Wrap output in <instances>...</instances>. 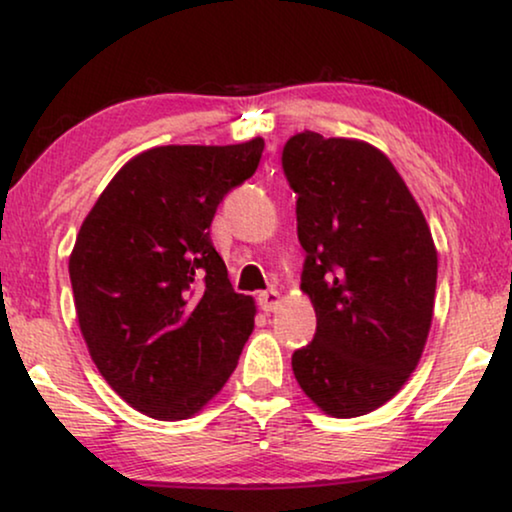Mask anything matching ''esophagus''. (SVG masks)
<instances>
[{
	"instance_id": "esophagus-1",
	"label": "esophagus",
	"mask_w": 512,
	"mask_h": 512,
	"mask_svg": "<svg viewBox=\"0 0 512 512\" xmlns=\"http://www.w3.org/2000/svg\"><path fill=\"white\" fill-rule=\"evenodd\" d=\"M279 303H282V296H279V291L275 289L258 293V305H261L263 312H275Z\"/></svg>"
}]
</instances>
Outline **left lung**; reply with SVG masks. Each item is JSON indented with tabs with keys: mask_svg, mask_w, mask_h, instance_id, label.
<instances>
[{
	"mask_svg": "<svg viewBox=\"0 0 512 512\" xmlns=\"http://www.w3.org/2000/svg\"><path fill=\"white\" fill-rule=\"evenodd\" d=\"M298 195L303 289L317 312L293 375L331 417L368 415L422 359L436 300L438 251L401 174L373 144L305 130L284 146Z\"/></svg>",
	"mask_w": 512,
	"mask_h": 512,
	"instance_id": "obj_1",
	"label": "left lung"
}]
</instances>
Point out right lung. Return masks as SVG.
Masks as SVG:
<instances>
[{"mask_svg": "<svg viewBox=\"0 0 512 512\" xmlns=\"http://www.w3.org/2000/svg\"><path fill=\"white\" fill-rule=\"evenodd\" d=\"M261 137L137 153L81 223L69 256L76 319L111 389L153 419L200 412L237 368L256 305L235 293L209 226L256 172Z\"/></svg>", "mask_w": 512, "mask_h": 512, "instance_id": "right-lung-1", "label": "right lung"}]
</instances>
